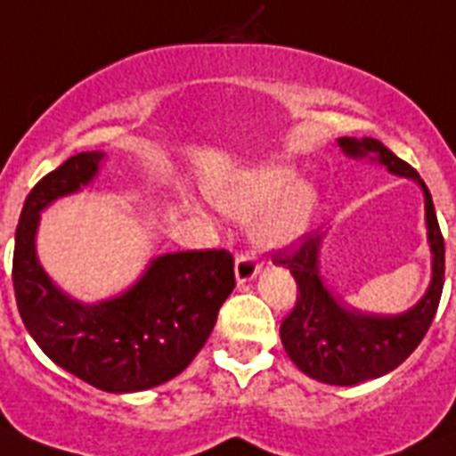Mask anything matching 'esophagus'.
Masks as SVG:
<instances>
[{
	"mask_svg": "<svg viewBox=\"0 0 456 456\" xmlns=\"http://www.w3.org/2000/svg\"><path fill=\"white\" fill-rule=\"evenodd\" d=\"M259 273V264L255 259V255H240L234 264V275L239 285H246V282L255 281Z\"/></svg>",
	"mask_w": 456,
	"mask_h": 456,
	"instance_id": "34e87169",
	"label": "esophagus"
}]
</instances>
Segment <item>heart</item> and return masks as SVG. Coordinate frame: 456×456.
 <instances>
[{
  "mask_svg": "<svg viewBox=\"0 0 456 456\" xmlns=\"http://www.w3.org/2000/svg\"><path fill=\"white\" fill-rule=\"evenodd\" d=\"M213 197L224 213L239 220H250L262 212L252 227V239L266 250L297 243L311 227L317 206L315 190L297 183V171L289 167L246 171L229 185L217 187Z\"/></svg>",
  "mask_w": 456,
  "mask_h": 456,
  "instance_id": "1",
  "label": "heart"
}]
</instances>
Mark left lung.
<instances>
[{
  "label": "left lung",
  "instance_id": "left-lung-1",
  "mask_svg": "<svg viewBox=\"0 0 456 456\" xmlns=\"http://www.w3.org/2000/svg\"><path fill=\"white\" fill-rule=\"evenodd\" d=\"M338 148L352 159L380 164L389 174L419 185L431 250V282L427 292L415 305L396 315L357 311L329 289L322 278V248L327 232L305 234L299 250L275 259L289 269L299 287L297 305L281 324V340L287 357L313 380L350 387L394 370L422 343L443 294L445 240L436 220L429 190L411 164H405L370 136H340Z\"/></svg>",
  "mask_w": 456,
  "mask_h": 456
}]
</instances>
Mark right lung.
Masks as SVG:
<instances>
[{"instance_id":"right-lung-1","label":"right lung","mask_w":456,"mask_h":456,"mask_svg":"<svg viewBox=\"0 0 456 456\" xmlns=\"http://www.w3.org/2000/svg\"><path fill=\"white\" fill-rule=\"evenodd\" d=\"M104 159L102 151L69 157L25 199L15 229V301L29 336L60 369L102 392H143L183 373L204 347L234 289V257L164 252L116 297L87 304L64 292L37 255L41 213L90 185Z\"/></svg>"}]
</instances>
